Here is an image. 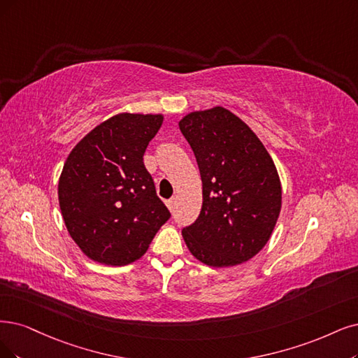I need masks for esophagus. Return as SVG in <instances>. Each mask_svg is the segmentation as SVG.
Listing matches in <instances>:
<instances>
[{
    "label": "esophagus",
    "instance_id": "obj_1",
    "mask_svg": "<svg viewBox=\"0 0 358 358\" xmlns=\"http://www.w3.org/2000/svg\"><path fill=\"white\" fill-rule=\"evenodd\" d=\"M166 206L169 208L171 213H172V210H174V208H176V199H174V197H172V199H169V201H166Z\"/></svg>",
    "mask_w": 358,
    "mask_h": 358
}]
</instances>
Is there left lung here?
I'll use <instances>...</instances> for the list:
<instances>
[{"instance_id":"obj_1","label":"left lung","mask_w":358,"mask_h":358,"mask_svg":"<svg viewBox=\"0 0 358 358\" xmlns=\"http://www.w3.org/2000/svg\"><path fill=\"white\" fill-rule=\"evenodd\" d=\"M199 165L203 202L182 237L209 267L249 261L266 246L282 208L275 165L255 132L222 106L178 122Z\"/></svg>"}]
</instances>
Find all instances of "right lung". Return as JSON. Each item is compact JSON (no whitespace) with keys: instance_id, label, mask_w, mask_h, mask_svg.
<instances>
[{"instance_id":"add662e5","label":"right lung","mask_w":358,"mask_h":358,"mask_svg":"<svg viewBox=\"0 0 358 358\" xmlns=\"http://www.w3.org/2000/svg\"><path fill=\"white\" fill-rule=\"evenodd\" d=\"M164 115L119 113L79 141L59 178V203L73 242L92 261L140 259L171 214L143 162Z\"/></svg>"}]
</instances>
